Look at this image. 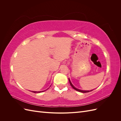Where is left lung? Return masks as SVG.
Returning <instances> with one entry per match:
<instances>
[{"mask_svg":"<svg viewBox=\"0 0 121 121\" xmlns=\"http://www.w3.org/2000/svg\"><path fill=\"white\" fill-rule=\"evenodd\" d=\"M69 83H70V85L73 88H74L75 90H76V91H79V92H82V93H87V92H90V91H92V90H80V89H77L75 87H74V86L73 85V84H72L70 80H69Z\"/></svg>","mask_w":121,"mask_h":121,"instance_id":"8db88e82","label":"left lung"}]
</instances>
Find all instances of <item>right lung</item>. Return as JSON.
Wrapping results in <instances>:
<instances>
[{
	"label": "right lung",
	"mask_w": 121,
	"mask_h": 121,
	"mask_svg": "<svg viewBox=\"0 0 121 121\" xmlns=\"http://www.w3.org/2000/svg\"><path fill=\"white\" fill-rule=\"evenodd\" d=\"M47 90V89H46ZM45 91V90H44ZM44 91H31L32 92H33V93H40V92H44Z\"/></svg>",
	"instance_id": "right-lung-1"
}]
</instances>
